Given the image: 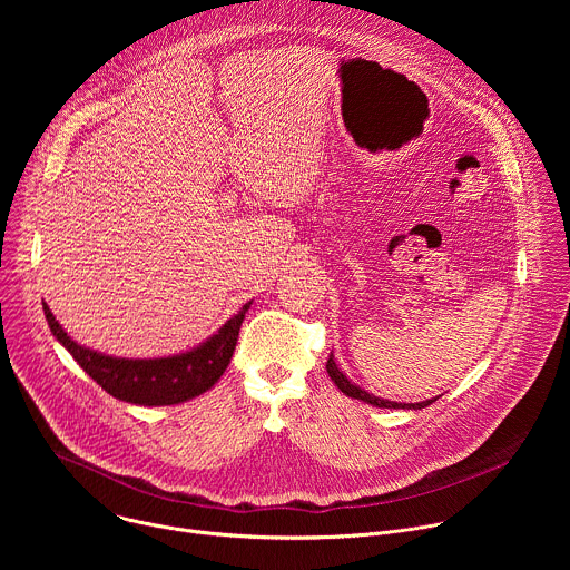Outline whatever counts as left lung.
I'll list each match as a JSON object with an SVG mask.
<instances>
[{
  "mask_svg": "<svg viewBox=\"0 0 570 570\" xmlns=\"http://www.w3.org/2000/svg\"><path fill=\"white\" fill-rule=\"evenodd\" d=\"M327 372H330L332 381L341 387V392H345V394L352 396V399H361V401H365V403H370V405H376V409H409V411L415 409V411H422V409H426V405H431L433 401H438V396H433V399H426V401H420V403H396V401H387V399L374 396V394L365 392L363 387H358L356 383H352V381L338 370V365H336V361H334V354H330Z\"/></svg>",
  "mask_w": 570,
  "mask_h": 570,
  "instance_id": "8db88e82",
  "label": "left lung"
}]
</instances>
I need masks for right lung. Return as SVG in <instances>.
<instances>
[{"instance_id": "obj_1", "label": "right lung", "mask_w": 570, "mask_h": 570, "mask_svg": "<svg viewBox=\"0 0 570 570\" xmlns=\"http://www.w3.org/2000/svg\"><path fill=\"white\" fill-rule=\"evenodd\" d=\"M253 302L243 304L223 327L198 347L167 358H117L73 343L49 306L45 317L56 341L73 356L108 394L139 405H174L207 392L227 370L234 354L240 322Z\"/></svg>"}]
</instances>
